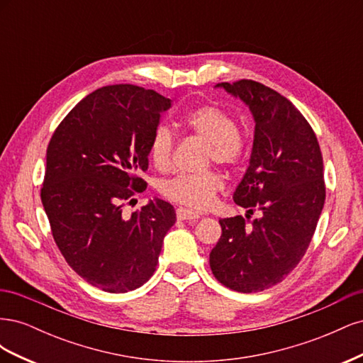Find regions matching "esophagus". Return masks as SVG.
<instances>
[{"label": "esophagus", "mask_w": 363, "mask_h": 363, "mask_svg": "<svg viewBox=\"0 0 363 363\" xmlns=\"http://www.w3.org/2000/svg\"><path fill=\"white\" fill-rule=\"evenodd\" d=\"M175 213H177V218L180 221H186V219H189V221L192 219V221H195V219L200 218L199 212H194L191 208H186V207H179L177 211H175Z\"/></svg>", "instance_id": "34e87169"}]
</instances>
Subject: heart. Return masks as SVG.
<instances>
[{"instance_id": "obj_1", "label": "heart", "mask_w": 363, "mask_h": 363, "mask_svg": "<svg viewBox=\"0 0 363 363\" xmlns=\"http://www.w3.org/2000/svg\"><path fill=\"white\" fill-rule=\"evenodd\" d=\"M184 124L192 133L204 139L211 151L208 159L221 164H236L244 156L245 142L238 133L235 118L216 106H201L184 116ZM174 150L172 131L160 125L150 140V157L159 169L169 167ZM223 188V179L213 171L183 174L162 186L169 200L184 206L204 208L211 206L216 192Z\"/></svg>"}]
</instances>
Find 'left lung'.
I'll use <instances>...</instances> for the list:
<instances>
[{"label":"left lung","instance_id":"left-lung-1","mask_svg":"<svg viewBox=\"0 0 363 363\" xmlns=\"http://www.w3.org/2000/svg\"><path fill=\"white\" fill-rule=\"evenodd\" d=\"M255 119L248 168L233 194L238 206L260 218L219 219L223 235L211 251L213 276L238 292L272 288L298 265L321 216L323 156L312 127L296 107L252 80L219 83Z\"/></svg>","mask_w":363,"mask_h":363}]
</instances>
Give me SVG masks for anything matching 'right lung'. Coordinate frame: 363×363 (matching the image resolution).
Returning a JSON list of instances; mask_svg holds the SVG:
<instances>
[{
  "label": "right lung",
  "instance_id": "1",
  "mask_svg": "<svg viewBox=\"0 0 363 363\" xmlns=\"http://www.w3.org/2000/svg\"><path fill=\"white\" fill-rule=\"evenodd\" d=\"M169 98L133 84L84 96L50 140L40 199L54 240L82 279L106 292L142 286L155 272L174 207L150 200L125 218L123 203L147 188L150 140Z\"/></svg>",
  "mask_w": 363,
  "mask_h": 363
}]
</instances>
